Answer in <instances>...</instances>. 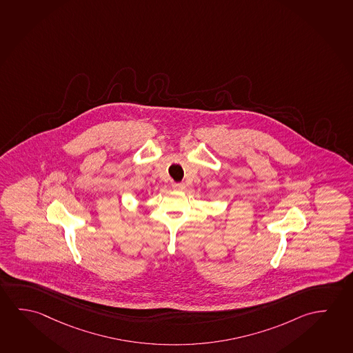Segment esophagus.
<instances>
[{
    "label": "esophagus",
    "instance_id": "obj_1",
    "mask_svg": "<svg viewBox=\"0 0 353 353\" xmlns=\"http://www.w3.org/2000/svg\"><path fill=\"white\" fill-rule=\"evenodd\" d=\"M174 190L176 191H183L185 190V184L184 183H178V184H173Z\"/></svg>",
    "mask_w": 353,
    "mask_h": 353
}]
</instances>
